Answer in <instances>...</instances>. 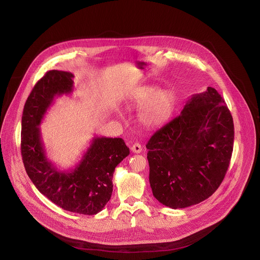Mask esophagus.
Instances as JSON below:
<instances>
[{"label": "esophagus", "mask_w": 260, "mask_h": 260, "mask_svg": "<svg viewBox=\"0 0 260 260\" xmlns=\"http://www.w3.org/2000/svg\"><path fill=\"white\" fill-rule=\"evenodd\" d=\"M131 149H132V151H133L134 153H136V154L142 153V150H143L141 144H139V143H135V144L132 146Z\"/></svg>", "instance_id": "1"}]
</instances>
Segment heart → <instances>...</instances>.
I'll use <instances>...</instances> for the list:
<instances>
[{"mask_svg": "<svg viewBox=\"0 0 260 260\" xmlns=\"http://www.w3.org/2000/svg\"><path fill=\"white\" fill-rule=\"evenodd\" d=\"M132 103L137 107H142L139 118L149 127L162 124L172 114L176 103L175 92L171 89L156 90L155 86H142L133 96Z\"/></svg>", "mask_w": 260, "mask_h": 260, "instance_id": "1", "label": "heart"}]
</instances>
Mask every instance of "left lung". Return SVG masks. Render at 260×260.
I'll return each mask as SVG.
<instances>
[{
    "mask_svg": "<svg viewBox=\"0 0 260 260\" xmlns=\"http://www.w3.org/2000/svg\"><path fill=\"white\" fill-rule=\"evenodd\" d=\"M233 142V118L218 91L193 95L146 146L155 198L173 209L206 200L225 177Z\"/></svg>",
    "mask_w": 260,
    "mask_h": 260,
    "instance_id": "1",
    "label": "left lung"
}]
</instances>
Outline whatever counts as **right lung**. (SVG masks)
<instances>
[{"label": "right lung", "instance_id": "1", "mask_svg": "<svg viewBox=\"0 0 260 260\" xmlns=\"http://www.w3.org/2000/svg\"><path fill=\"white\" fill-rule=\"evenodd\" d=\"M73 74L50 70L35 84L23 110L21 154L25 170L41 194L54 204L73 213L101 212L112 193L115 167L129 154L120 138H93L80 162L61 172L47 159L39 125L56 95L69 94Z\"/></svg>", "mask_w": 260, "mask_h": 260}]
</instances>
